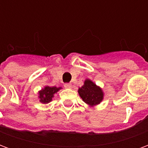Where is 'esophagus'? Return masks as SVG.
<instances>
[{
    "label": "esophagus",
    "instance_id": "34e87169",
    "mask_svg": "<svg viewBox=\"0 0 148 148\" xmlns=\"http://www.w3.org/2000/svg\"><path fill=\"white\" fill-rule=\"evenodd\" d=\"M64 87L66 89H71V87H72V85L71 83H65Z\"/></svg>",
    "mask_w": 148,
    "mask_h": 148
}]
</instances>
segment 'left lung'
<instances>
[{"mask_svg":"<svg viewBox=\"0 0 148 148\" xmlns=\"http://www.w3.org/2000/svg\"><path fill=\"white\" fill-rule=\"evenodd\" d=\"M81 98L90 106L99 105L104 98L102 90L90 79H86L84 85L78 89Z\"/></svg>","mask_w":148,"mask_h":148,"instance_id":"1","label":"left lung"}]
</instances>
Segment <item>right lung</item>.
<instances>
[{
    "instance_id": "add662e5",
    "label": "right lung",
    "mask_w": 148,
    "mask_h": 148,
    "mask_svg": "<svg viewBox=\"0 0 148 148\" xmlns=\"http://www.w3.org/2000/svg\"><path fill=\"white\" fill-rule=\"evenodd\" d=\"M61 89V87H51L47 86L40 91H39V101L42 104H47V103L51 102L52 101V97H54V94L57 93L58 90Z\"/></svg>"
}]
</instances>
